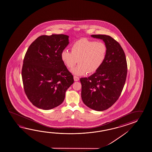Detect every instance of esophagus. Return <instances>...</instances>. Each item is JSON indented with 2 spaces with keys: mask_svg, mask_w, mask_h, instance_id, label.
<instances>
[{
  "mask_svg": "<svg viewBox=\"0 0 152 152\" xmlns=\"http://www.w3.org/2000/svg\"><path fill=\"white\" fill-rule=\"evenodd\" d=\"M74 79L75 81H78V80H80V78L77 76H74Z\"/></svg>",
  "mask_w": 152,
  "mask_h": 152,
  "instance_id": "34e87169",
  "label": "esophagus"
}]
</instances>
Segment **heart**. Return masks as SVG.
<instances>
[{"mask_svg": "<svg viewBox=\"0 0 152 152\" xmlns=\"http://www.w3.org/2000/svg\"><path fill=\"white\" fill-rule=\"evenodd\" d=\"M107 52L106 44L83 38L72 45L71 52L64 50L61 52V60L67 67L72 69L76 63H80L72 70L77 75L94 73L100 68L105 60Z\"/></svg>", "mask_w": 152, "mask_h": 152, "instance_id": "heart-1", "label": "heart"}]
</instances>
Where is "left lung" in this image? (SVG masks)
Masks as SVG:
<instances>
[{
    "mask_svg": "<svg viewBox=\"0 0 152 152\" xmlns=\"http://www.w3.org/2000/svg\"><path fill=\"white\" fill-rule=\"evenodd\" d=\"M104 41L107 47L105 60L89 77L80 78L83 103L98 111L105 110L118 99L126 81L127 65L120 44L106 35H91Z\"/></svg>",
    "mask_w": 152,
    "mask_h": 152,
    "instance_id": "1",
    "label": "left lung"
}]
</instances>
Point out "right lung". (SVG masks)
Returning <instances> with one entry per match:
<instances>
[{
  "mask_svg": "<svg viewBox=\"0 0 152 152\" xmlns=\"http://www.w3.org/2000/svg\"><path fill=\"white\" fill-rule=\"evenodd\" d=\"M64 34L41 35L29 46L21 71L24 91L33 105L48 110L63 103L74 77L61 58L69 44Z\"/></svg>",
  "mask_w": 152,
  "mask_h": 152,
  "instance_id": "add662e5",
  "label": "right lung"
}]
</instances>
